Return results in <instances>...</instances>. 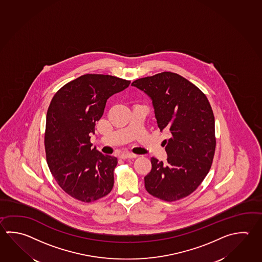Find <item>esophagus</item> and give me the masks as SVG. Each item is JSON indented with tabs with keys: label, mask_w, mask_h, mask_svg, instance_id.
I'll use <instances>...</instances> for the list:
<instances>
[{
	"label": "esophagus",
	"mask_w": 262,
	"mask_h": 262,
	"mask_svg": "<svg viewBox=\"0 0 262 262\" xmlns=\"http://www.w3.org/2000/svg\"><path fill=\"white\" fill-rule=\"evenodd\" d=\"M135 158H137V155H135V154L129 153V152H123V153L120 155V158H122V159Z\"/></svg>",
	"instance_id": "34e87169"
}]
</instances>
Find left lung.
Returning <instances> with one entry per match:
<instances>
[{
    "label": "left lung",
    "mask_w": 262,
    "mask_h": 262,
    "mask_svg": "<svg viewBox=\"0 0 262 262\" xmlns=\"http://www.w3.org/2000/svg\"><path fill=\"white\" fill-rule=\"evenodd\" d=\"M132 85L151 97L158 128L169 135L163 141L167 162L151 158L145 189L167 202L186 198L212 165L216 136L211 105L201 90L177 73L165 71L136 79Z\"/></svg>",
    "instance_id": "obj_1"
}]
</instances>
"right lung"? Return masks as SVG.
Here are the masks:
<instances>
[{
  "mask_svg": "<svg viewBox=\"0 0 262 262\" xmlns=\"http://www.w3.org/2000/svg\"><path fill=\"white\" fill-rule=\"evenodd\" d=\"M130 80L85 74L55 93L46 116L45 146L50 171L70 196L84 203L107 195L114 185L115 157L91 148V134L102 118L107 99Z\"/></svg>",
  "mask_w": 262,
  "mask_h": 262,
  "instance_id": "obj_1",
  "label": "right lung"
}]
</instances>
